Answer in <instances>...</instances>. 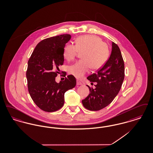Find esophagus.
<instances>
[{
	"label": "esophagus",
	"mask_w": 153,
	"mask_h": 153,
	"mask_svg": "<svg viewBox=\"0 0 153 153\" xmlns=\"http://www.w3.org/2000/svg\"><path fill=\"white\" fill-rule=\"evenodd\" d=\"M77 85H82V83L80 81H77Z\"/></svg>",
	"instance_id": "obj_1"
}]
</instances>
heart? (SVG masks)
<instances>
[{
	"label": "heart",
	"mask_w": 153,
	"mask_h": 153,
	"mask_svg": "<svg viewBox=\"0 0 153 153\" xmlns=\"http://www.w3.org/2000/svg\"><path fill=\"white\" fill-rule=\"evenodd\" d=\"M82 53L80 60L71 66L69 73L77 79H81L87 73L91 66L97 70L107 62L109 56L108 46L102 39L95 35L79 36L76 39V45L67 44L64 48V57L68 61L73 60L79 52Z\"/></svg>",
	"instance_id": "1"
}]
</instances>
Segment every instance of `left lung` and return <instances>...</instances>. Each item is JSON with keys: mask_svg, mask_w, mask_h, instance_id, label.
<instances>
[{"mask_svg": "<svg viewBox=\"0 0 153 153\" xmlns=\"http://www.w3.org/2000/svg\"><path fill=\"white\" fill-rule=\"evenodd\" d=\"M124 79L123 59L119 46L112 42L109 59L97 73L87 77L97 84L95 89L87 85L90 94L82 100L84 107L90 111H99L108 105L120 90Z\"/></svg>", "mask_w": 153, "mask_h": 153, "instance_id": "obj_1", "label": "left lung"}]
</instances>
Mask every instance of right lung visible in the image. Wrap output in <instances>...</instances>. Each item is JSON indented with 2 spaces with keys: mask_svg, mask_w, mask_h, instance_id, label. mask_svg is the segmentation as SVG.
<instances>
[{
  "mask_svg": "<svg viewBox=\"0 0 153 153\" xmlns=\"http://www.w3.org/2000/svg\"><path fill=\"white\" fill-rule=\"evenodd\" d=\"M70 34L45 39L37 44L28 61L26 77L30 95L36 105L51 112L60 109L64 104L66 92L76 85V78L68 75L59 83L56 77L62 65L65 44Z\"/></svg>",
  "mask_w": 153,
  "mask_h": 153,
  "instance_id": "right-lung-1",
  "label": "right lung"
}]
</instances>
